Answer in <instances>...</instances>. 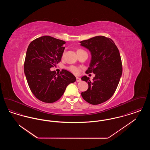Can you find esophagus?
Here are the masks:
<instances>
[{"mask_svg":"<svg viewBox=\"0 0 150 150\" xmlns=\"http://www.w3.org/2000/svg\"><path fill=\"white\" fill-rule=\"evenodd\" d=\"M81 79L80 78H79V77H76V81L77 82H80L81 81Z\"/></svg>","mask_w":150,"mask_h":150,"instance_id":"1","label":"esophagus"}]
</instances>
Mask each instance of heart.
<instances>
[{"instance_id":"obj_1","label":"heart","mask_w":150,"mask_h":150,"mask_svg":"<svg viewBox=\"0 0 150 150\" xmlns=\"http://www.w3.org/2000/svg\"><path fill=\"white\" fill-rule=\"evenodd\" d=\"M84 50H83L81 49H78L76 51V52H77V54H78V53H79L82 52H84ZM68 69L74 74H78L80 71V69L79 67H77L74 66H71L69 67Z\"/></svg>"}]
</instances>
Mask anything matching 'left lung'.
<instances>
[{"instance_id":"8db88e82","label":"left lung","mask_w":150,"mask_h":150,"mask_svg":"<svg viewBox=\"0 0 150 150\" xmlns=\"http://www.w3.org/2000/svg\"><path fill=\"white\" fill-rule=\"evenodd\" d=\"M80 43L91 53L86 74H95L92 81L86 76L81 78L88 84V89L81 93V96L89 103L100 104L113 96L119 84L122 71L119 51L113 40L104 36H97Z\"/></svg>"}]
</instances>
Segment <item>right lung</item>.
<instances>
[{
  "mask_svg": "<svg viewBox=\"0 0 150 150\" xmlns=\"http://www.w3.org/2000/svg\"><path fill=\"white\" fill-rule=\"evenodd\" d=\"M65 42L50 36L36 38L30 43L24 63V72L29 88L38 100L53 103L59 100L67 86L76 81L66 70L56 73L50 68L61 59Z\"/></svg>",
  "mask_w": 150,
  "mask_h": 150,
  "instance_id": "add662e5",
  "label": "right lung"
}]
</instances>
